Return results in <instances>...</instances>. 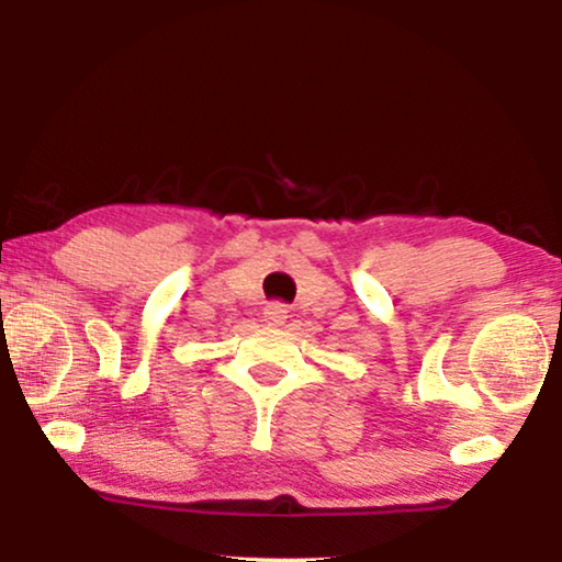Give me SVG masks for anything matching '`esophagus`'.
<instances>
[{
	"instance_id": "1",
	"label": "esophagus",
	"mask_w": 562,
	"mask_h": 562,
	"mask_svg": "<svg viewBox=\"0 0 562 562\" xmlns=\"http://www.w3.org/2000/svg\"><path fill=\"white\" fill-rule=\"evenodd\" d=\"M266 322H271V325H283V322L289 319V310H286V304H268L266 306Z\"/></svg>"
}]
</instances>
